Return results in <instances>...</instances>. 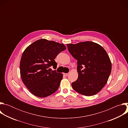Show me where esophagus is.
I'll return each instance as SVG.
<instances>
[{
  "label": "esophagus",
  "mask_w": 128,
  "mask_h": 128,
  "mask_svg": "<svg viewBox=\"0 0 128 128\" xmlns=\"http://www.w3.org/2000/svg\"><path fill=\"white\" fill-rule=\"evenodd\" d=\"M64 74V76H68V74Z\"/></svg>",
  "instance_id": "1"
}]
</instances>
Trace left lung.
<instances>
[{
  "mask_svg": "<svg viewBox=\"0 0 128 128\" xmlns=\"http://www.w3.org/2000/svg\"><path fill=\"white\" fill-rule=\"evenodd\" d=\"M68 50L77 60L78 80L72 83L78 93L93 96L106 84L112 71V63L103 48L92 42L67 44Z\"/></svg>",
  "mask_w": 128,
  "mask_h": 128,
  "instance_id": "obj_1",
  "label": "left lung"
}]
</instances>
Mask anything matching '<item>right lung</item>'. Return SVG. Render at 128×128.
<instances>
[{"label": "right lung", "mask_w": 128, "mask_h": 128, "mask_svg": "<svg viewBox=\"0 0 128 128\" xmlns=\"http://www.w3.org/2000/svg\"><path fill=\"white\" fill-rule=\"evenodd\" d=\"M66 48L62 44L43 38L25 50L20 61V74L23 82L33 95L44 98L58 89L63 74L51 71L50 67H57L54 59Z\"/></svg>", "instance_id": "right-lung-1"}]
</instances>
